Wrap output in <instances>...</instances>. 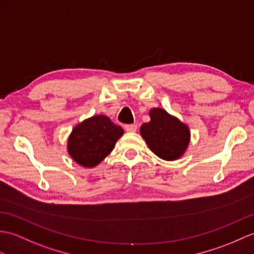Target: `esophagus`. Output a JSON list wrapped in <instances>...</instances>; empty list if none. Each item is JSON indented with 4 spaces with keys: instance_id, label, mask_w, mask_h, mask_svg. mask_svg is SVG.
Segmentation results:
<instances>
[{
    "instance_id": "esophagus-1",
    "label": "esophagus",
    "mask_w": 254,
    "mask_h": 254,
    "mask_svg": "<svg viewBox=\"0 0 254 254\" xmlns=\"http://www.w3.org/2000/svg\"><path fill=\"white\" fill-rule=\"evenodd\" d=\"M125 128H126L127 132H136L137 126L136 125H127L125 127Z\"/></svg>"
}]
</instances>
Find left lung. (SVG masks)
I'll list each match as a JSON object with an SVG mask.
<instances>
[{
    "label": "left lung",
    "instance_id": "8db88e82",
    "mask_svg": "<svg viewBox=\"0 0 254 254\" xmlns=\"http://www.w3.org/2000/svg\"><path fill=\"white\" fill-rule=\"evenodd\" d=\"M150 121L140 127V135L159 158L174 161L185 154L190 141V127L162 108L149 111Z\"/></svg>",
    "mask_w": 254,
    "mask_h": 254
}]
</instances>
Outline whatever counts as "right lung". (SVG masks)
<instances>
[{"instance_id": "add662e5", "label": "right lung", "mask_w": 254, "mask_h": 254, "mask_svg": "<svg viewBox=\"0 0 254 254\" xmlns=\"http://www.w3.org/2000/svg\"><path fill=\"white\" fill-rule=\"evenodd\" d=\"M123 133L108 117L93 116L73 127L67 141L68 154L80 166L94 168L113 151Z\"/></svg>"}]
</instances>
